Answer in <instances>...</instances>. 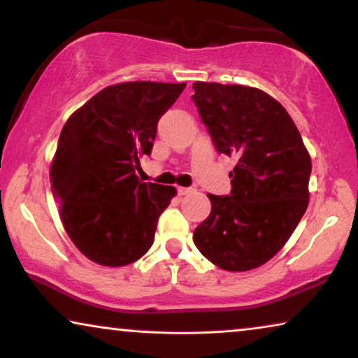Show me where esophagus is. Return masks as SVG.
I'll use <instances>...</instances> for the list:
<instances>
[{"instance_id": "1", "label": "esophagus", "mask_w": 358, "mask_h": 358, "mask_svg": "<svg viewBox=\"0 0 358 358\" xmlns=\"http://www.w3.org/2000/svg\"><path fill=\"white\" fill-rule=\"evenodd\" d=\"M192 192H194L192 187H179L178 189V194L179 195H189V194H192Z\"/></svg>"}]
</instances>
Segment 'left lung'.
I'll return each instance as SVG.
<instances>
[{"label":"left lung","instance_id":"obj_1","mask_svg":"<svg viewBox=\"0 0 358 358\" xmlns=\"http://www.w3.org/2000/svg\"><path fill=\"white\" fill-rule=\"evenodd\" d=\"M192 87L217 150L238 161L231 194H208L212 212L194 243L223 271H251L280 251L305 215L310 153L285 107L267 92L203 81Z\"/></svg>","mask_w":358,"mask_h":358}]
</instances>
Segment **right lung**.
I'll return each instance as SVG.
<instances>
[{
  "label": "right lung",
  "mask_w": 358,
  "mask_h": 358,
  "mask_svg": "<svg viewBox=\"0 0 358 358\" xmlns=\"http://www.w3.org/2000/svg\"><path fill=\"white\" fill-rule=\"evenodd\" d=\"M185 83L134 81L107 86L63 125L50 166L53 197L73 244L106 267L148 252L171 185L140 182V158L151 155L158 120Z\"/></svg>",
  "instance_id": "right-lung-1"
}]
</instances>
